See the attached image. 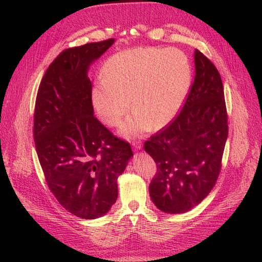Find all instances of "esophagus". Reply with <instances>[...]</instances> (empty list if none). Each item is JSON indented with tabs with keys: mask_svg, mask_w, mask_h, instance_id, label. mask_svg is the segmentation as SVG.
Instances as JSON below:
<instances>
[{
	"mask_svg": "<svg viewBox=\"0 0 262 262\" xmlns=\"http://www.w3.org/2000/svg\"><path fill=\"white\" fill-rule=\"evenodd\" d=\"M133 146H134L135 149H140L142 147V142L140 140L134 141V142H133Z\"/></svg>",
	"mask_w": 262,
	"mask_h": 262,
	"instance_id": "esophagus-1",
	"label": "esophagus"
}]
</instances>
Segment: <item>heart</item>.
I'll return each instance as SVG.
<instances>
[{"label":"heart","mask_w":262,"mask_h":262,"mask_svg":"<svg viewBox=\"0 0 262 262\" xmlns=\"http://www.w3.org/2000/svg\"><path fill=\"white\" fill-rule=\"evenodd\" d=\"M101 75L92 90L99 117L109 126L119 125L130 100L135 114L122 125L121 134L134 136L169 124L186 97L191 70L178 49L137 47L109 57Z\"/></svg>","instance_id":"1"}]
</instances>
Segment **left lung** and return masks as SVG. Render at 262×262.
I'll return each mask as SVG.
<instances>
[{
    "mask_svg": "<svg viewBox=\"0 0 262 262\" xmlns=\"http://www.w3.org/2000/svg\"><path fill=\"white\" fill-rule=\"evenodd\" d=\"M194 66V81L180 114L144 143L157 164L149 196L169 214L185 213L208 196L219 179L229 134L219 71L198 49Z\"/></svg>",
    "mask_w": 262,
    "mask_h": 262,
    "instance_id": "1",
    "label": "left lung"
}]
</instances>
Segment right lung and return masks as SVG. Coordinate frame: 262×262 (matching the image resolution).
<instances>
[{
	"mask_svg": "<svg viewBox=\"0 0 262 262\" xmlns=\"http://www.w3.org/2000/svg\"><path fill=\"white\" fill-rule=\"evenodd\" d=\"M114 38L68 48L48 66L37 92L33 140L49 190L71 214L104 215L118 196L117 179L133 157L130 144L93 115L89 66Z\"/></svg>",
	"mask_w": 262,
	"mask_h": 262,
	"instance_id": "obj_1",
	"label": "right lung"
}]
</instances>
